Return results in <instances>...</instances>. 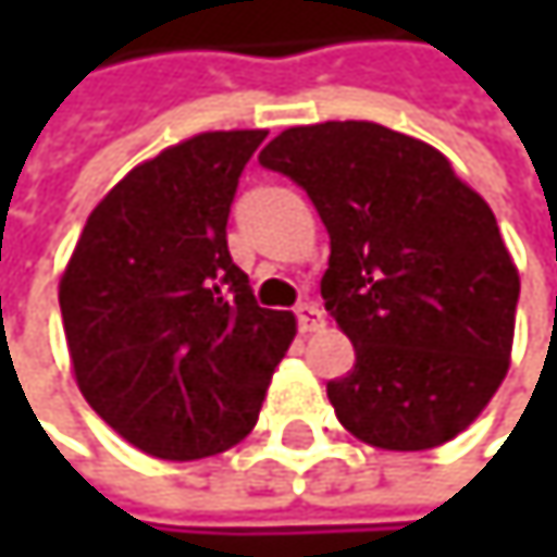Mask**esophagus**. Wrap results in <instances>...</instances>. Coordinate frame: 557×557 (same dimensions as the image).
<instances>
[{"instance_id": "obj_1", "label": "esophagus", "mask_w": 557, "mask_h": 557, "mask_svg": "<svg viewBox=\"0 0 557 557\" xmlns=\"http://www.w3.org/2000/svg\"><path fill=\"white\" fill-rule=\"evenodd\" d=\"M296 322H299V332H319L322 329V309L315 302H299L296 306Z\"/></svg>"}]
</instances>
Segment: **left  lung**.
Segmentation results:
<instances>
[{
  "label": "left lung",
  "mask_w": 557,
  "mask_h": 557,
  "mask_svg": "<svg viewBox=\"0 0 557 557\" xmlns=\"http://www.w3.org/2000/svg\"><path fill=\"white\" fill-rule=\"evenodd\" d=\"M329 232L322 299L355 345L338 422L387 451L465 432L506 377L519 274L491 206L432 145L374 122L286 128L261 151Z\"/></svg>",
  "instance_id": "8db88e82"
}]
</instances>
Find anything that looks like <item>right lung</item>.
<instances>
[{
	"label": "right lung",
	"mask_w": 557,
	"mask_h": 557,
	"mask_svg": "<svg viewBox=\"0 0 557 557\" xmlns=\"http://www.w3.org/2000/svg\"><path fill=\"white\" fill-rule=\"evenodd\" d=\"M268 132H206L119 180L60 277L86 403L135 448L196 461L242 442L296 319L264 309L228 255L238 176Z\"/></svg>",
	"instance_id": "obj_1"
}]
</instances>
